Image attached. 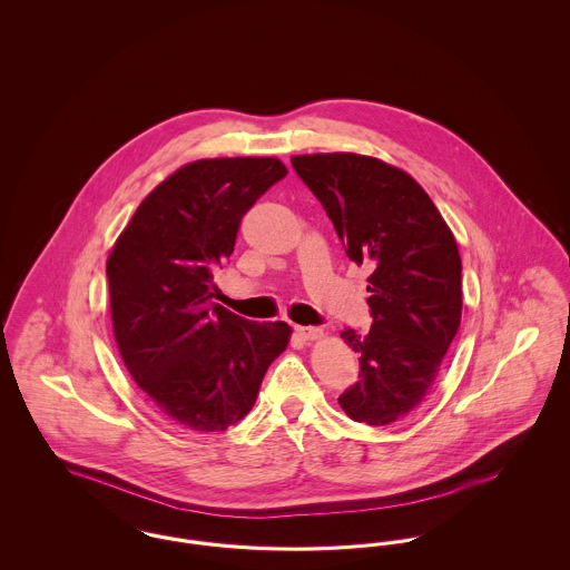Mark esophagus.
I'll list each match as a JSON object with an SVG mask.
<instances>
[{"mask_svg":"<svg viewBox=\"0 0 570 570\" xmlns=\"http://www.w3.org/2000/svg\"><path fill=\"white\" fill-rule=\"evenodd\" d=\"M294 333H296V337H301L303 342H313V340L322 337V331L315 328V326H294Z\"/></svg>","mask_w":570,"mask_h":570,"instance_id":"obj_1","label":"esophagus"}]
</instances>
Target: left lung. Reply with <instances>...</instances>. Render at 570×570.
Instances as JSON below:
<instances>
[{
    "label": "left lung",
    "instance_id": "1",
    "mask_svg": "<svg viewBox=\"0 0 570 570\" xmlns=\"http://www.w3.org/2000/svg\"><path fill=\"white\" fill-rule=\"evenodd\" d=\"M292 166L326 209L345 255L372 267V328H345L358 352V382L340 395L345 415L389 425L428 395L462 313L454 233L417 181L356 153L294 155Z\"/></svg>",
    "mask_w": 570,
    "mask_h": 570
}]
</instances>
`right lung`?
<instances>
[{
  "label": "right lung",
  "mask_w": 570,
  "mask_h": 570,
  "mask_svg": "<svg viewBox=\"0 0 570 570\" xmlns=\"http://www.w3.org/2000/svg\"><path fill=\"white\" fill-rule=\"evenodd\" d=\"M285 175L276 157L186 164L140 203L108 257L122 363L184 428L218 432L246 417L289 343L285 322H248L212 303L242 216Z\"/></svg>",
  "instance_id": "1"
}]
</instances>
